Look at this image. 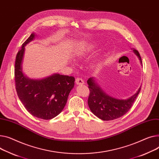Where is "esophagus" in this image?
Here are the masks:
<instances>
[{
	"instance_id": "obj_1",
	"label": "esophagus",
	"mask_w": 159,
	"mask_h": 159,
	"mask_svg": "<svg viewBox=\"0 0 159 159\" xmlns=\"http://www.w3.org/2000/svg\"><path fill=\"white\" fill-rule=\"evenodd\" d=\"M75 83L77 84V85H83L84 84V82L83 80V79H80V78H77L75 80Z\"/></svg>"
}]
</instances>
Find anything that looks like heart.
I'll return each mask as SVG.
<instances>
[{"mask_svg":"<svg viewBox=\"0 0 159 159\" xmlns=\"http://www.w3.org/2000/svg\"><path fill=\"white\" fill-rule=\"evenodd\" d=\"M95 48H96V45L94 44H90L88 45L86 47H83L81 50L78 53V56L79 57H83L84 56H86V54H88V53L92 52Z\"/></svg>","mask_w":159,"mask_h":159,"instance_id":"b5f03b06","label":"heart"}]
</instances>
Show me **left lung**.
<instances>
[{"label":"left lung","mask_w":159,"mask_h":159,"mask_svg":"<svg viewBox=\"0 0 159 159\" xmlns=\"http://www.w3.org/2000/svg\"><path fill=\"white\" fill-rule=\"evenodd\" d=\"M132 50L138 57L142 65L141 57L138 51L135 48H132ZM87 82L90 90L88 101L89 107L95 116L103 121L113 120L125 115L130 110L141 91L140 87L130 98L118 99L114 98L105 93L98 85L94 77L89 78Z\"/></svg>","instance_id":"obj_1"}]
</instances>
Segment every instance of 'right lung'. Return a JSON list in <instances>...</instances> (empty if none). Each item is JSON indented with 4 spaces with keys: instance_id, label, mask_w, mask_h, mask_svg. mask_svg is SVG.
<instances>
[{
    "instance_id": "1",
    "label": "right lung",
    "mask_w": 159,
    "mask_h": 159,
    "mask_svg": "<svg viewBox=\"0 0 159 159\" xmlns=\"http://www.w3.org/2000/svg\"><path fill=\"white\" fill-rule=\"evenodd\" d=\"M36 36L32 33L16 55V90L19 99L30 114L43 120H50L59 114L65 107L69 94L75 85V78L54 73L43 79H33L25 75L22 68L25 47Z\"/></svg>"
}]
</instances>
